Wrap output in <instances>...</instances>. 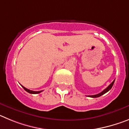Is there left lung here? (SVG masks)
Listing matches in <instances>:
<instances>
[{
  "label": "left lung",
  "mask_w": 129,
  "mask_h": 129,
  "mask_svg": "<svg viewBox=\"0 0 129 129\" xmlns=\"http://www.w3.org/2000/svg\"><path fill=\"white\" fill-rule=\"evenodd\" d=\"M114 81H115V80H114L113 81H112L111 83H110V85H109V86H107V87L104 90L102 91V92H100V93H99V94H95V95H88V96L90 97V98H98V97H100V96H101V95H103V94H105V93H107V92H109V91L110 90V89H111L112 87V86H113L114 83Z\"/></svg>",
  "instance_id": "obj_1"
}]
</instances>
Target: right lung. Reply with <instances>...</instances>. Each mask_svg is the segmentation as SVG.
<instances>
[{"label":"right lung","mask_w":129,"mask_h":129,"mask_svg":"<svg viewBox=\"0 0 129 129\" xmlns=\"http://www.w3.org/2000/svg\"><path fill=\"white\" fill-rule=\"evenodd\" d=\"M22 88H23L27 92H28V93H29V94H39V93H41V92H43V91H32V90H30L28 89V88H25L24 86H22Z\"/></svg>","instance_id":"add662e5"}]
</instances>
